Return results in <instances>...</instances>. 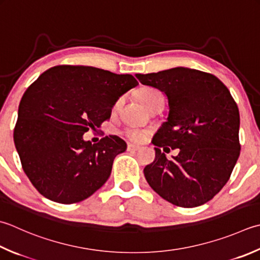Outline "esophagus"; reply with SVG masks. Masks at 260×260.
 <instances>
[{"mask_svg":"<svg viewBox=\"0 0 260 260\" xmlns=\"http://www.w3.org/2000/svg\"><path fill=\"white\" fill-rule=\"evenodd\" d=\"M139 150H140L139 145H135V144L127 145V151H129V152H135V151H139Z\"/></svg>","mask_w":260,"mask_h":260,"instance_id":"1","label":"esophagus"}]
</instances>
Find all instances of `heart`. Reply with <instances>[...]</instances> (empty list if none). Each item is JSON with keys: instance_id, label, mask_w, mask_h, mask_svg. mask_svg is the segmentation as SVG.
Listing matches in <instances>:
<instances>
[{"instance_id": "b5f03b06", "label": "heart", "mask_w": 260, "mask_h": 260, "mask_svg": "<svg viewBox=\"0 0 260 260\" xmlns=\"http://www.w3.org/2000/svg\"><path fill=\"white\" fill-rule=\"evenodd\" d=\"M159 96H162V94L159 92V91H156L154 89L146 88V89H143L140 91V99L142 103H143L147 107V108H149L151 104H153L155 99L159 98ZM120 103H121V99L117 101L114 106V108L116 109L117 107L120 105ZM125 135L127 136V139H129L131 141L141 142L146 137L147 131L142 129V128H137V127H132V128H127L125 131Z\"/></svg>"}]
</instances>
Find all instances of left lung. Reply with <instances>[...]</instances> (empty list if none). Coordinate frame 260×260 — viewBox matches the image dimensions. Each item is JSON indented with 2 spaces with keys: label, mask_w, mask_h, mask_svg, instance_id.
<instances>
[{
  "label": "left lung",
  "mask_w": 260,
  "mask_h": 260,
  "mask_svg": "<svg viewBox=\"0 0 260 260\" xmlns=\"http://www.w3.org/2000/svg\"><path fill=\"white\" fill-rule=\"evenodd\" d=\"M162 91L169 115L154 135L155 159L144 168L152 189L171 204L196 207L224 186L240 154V115L230 91L215 75L188 68L136 74ZM164 149H180L168 160Z\"/></svg>",
  "instance_id": "left-lung-1"
}]
</instances>
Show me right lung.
<instances>
[{"mask_svg": "<svg viewBox=\"0 0 260 260\" xmlns=\"http://www.w3.org/2000/svg\"><path fill=\"white\" fill-rule=\"evenodd\" d=\"M139 84L131 74L92 66L58 65L44 72L19 105L14 144L22 169L40 194L60 204L90 197L108 180L124 140H83L110 118L111 108Z\"/></svg>", "mask_w": 260, "mask_h": 260, "instance_id": "add662e5", "label": "right lung"}]
</instances>
